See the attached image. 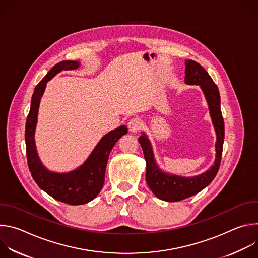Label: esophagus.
Listing matches in <instances>:
<instances>
[{
  "instance_id": "34e87169",
  "label": "esophagus",
  "mask_w": 258,
  "mask_h": 258,
  "mask_svg": "<svg viewBox=\"0 0 258 258\" xmlns=\"http://www.w3.org/2000/svg\"><path fill=\"white\" fill-rule=\"evenodd\" d=\"M141 125H142V122H141V120L139 118H133L127 123V127H128L131 133L139 132L140 128H141Z\"/></svg>"
}]
</instances>
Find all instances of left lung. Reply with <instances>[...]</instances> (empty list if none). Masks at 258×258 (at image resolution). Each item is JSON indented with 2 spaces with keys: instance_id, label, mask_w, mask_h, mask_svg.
Listing matches in <instances>:
<instances>
[{
  "instance_id": "8db88e82",
  "label": "left lung",
  "mask_w": 258,
  "mask_h": 258,
  "mask_svg": "<svg viewBox=\"0 0 258 258\" xmlns=\"http://www.w3.org/2000/svg\"><path fill=\"white\" fill-rule=\"evenodd\" d=\"M185 64V83L190 86H199L208 105L209 114L216 135L215 159L209 169L198 175L181 176L165 172L158 166L155 160L153 147L148 136L142 133L139 143L146 160L147 185L157 198L167 202H176L194 196L209 185L218 171L225 139V123L220 111V96L217 86L199 63L193 60H186Z\"/></svg>"
}]
</instances>
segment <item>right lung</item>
<instances>
[{
	"instance_id": "add662e5",
	"label": "right lung",
	"mask_w": 258,
	"mask_h": 258,
	"mask_svg": "<svg viewBox=\"0 0 258 258\" xmlns=\"http://www.w3.org/2000/svg\"><path fill=\"white\" fill-rule=\"evenodd\" d=\"M80 66L79 61L65 60L50 69L34 89L25 125L26 157L31 176L47 194L70 205L86 204L97 197L104 185L109 154L116 142L127 133V127L120 125L103 136L86 161L71 171L56 172L48 169L43 164L36 151L34 140L41 99L45 93L47 83L56 75L62 70L77 69Z\"/></svg>"
}]
</instances>
